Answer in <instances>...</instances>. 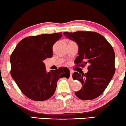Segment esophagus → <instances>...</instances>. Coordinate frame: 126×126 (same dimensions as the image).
<instances>
[{
	"mask_svg": "<svg viewBox=\"0 0 126 126\" xmlns=\"http://www.w3.org/2000/svg\"><path fill=\"white\" fill-rule=\"evenodd\" d=\"M72 73H73V72L70 70V79H72Z\"/></svg>",
	"mask_w": 126,
	"mask_h": 126,
	"instance_id": "34e87169",
	"label": "esophagus"
}]
</instances>
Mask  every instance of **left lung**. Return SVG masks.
Wrapping results in <instances>:
<instances>
[{"label":"left lung","mask_w":126,"mask_h":126,"mask_svg":"<svg viewBox=\"0 0 126 126\" xmlns=\"http://www.w3.org/2000/svg\"><path fill=\"white\" fill-rule=\"evenodd\" d=\"M67 38L78 45L79 56L75 60L76 66L89 64L87 73L72 75L74 80L82 83V88L75 92L83 100H91L102 94L108 86L115 71V53L111 45L100 34L92 31L63 32Z\"/></svg>","instance_id":"1"}]
</instances>
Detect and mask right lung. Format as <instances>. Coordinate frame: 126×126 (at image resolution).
I'll return each instance as SVG.
<instances>
[{
	"label": "right lung",
	"mask_w": 126,
	"mask_h": 126,
	"mask_svg": "<svg viewBox=\"0 0 126 126\" xmlns=\"http://www.w3.org/2000/svg\"><path fill=\"white\" fill-rule=\"evenodd\" d=\"M62 37V32L28 37L18 43L11 54V76L21 92L32 100L51 98L59 79L70 76L67 67L47 72L43 63L46 59L52 57L53 45Z\"/></svg>",
	"instance_id": "add662e5"
}]
</instances>
